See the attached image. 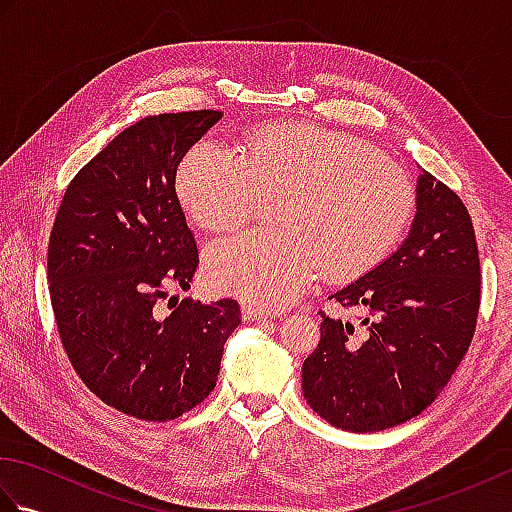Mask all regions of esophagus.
<instances>
[{
    "instance_id": "1",
    "label": "esophagus",
    "mask_w": 512,
    "mask_h": 512,
    "mask_svg": "<svg viewBox=\"0 0 512 512\" xmlns=\"http://www.w3.org/2000/svg\"><path fill=\"white\" fill-rule=\"evenodd\" d=\"M242 317H244V321H264L270 317V314L255 308V306H242Z\"/></svg>"
}]
</instances>
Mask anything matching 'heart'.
Wrapping results in <instances>:
<instances>
[{
  "label": "heart",
  "mask_w": 512,
  "mask_h": 512,
  "mask_svg": "<svg viewBox=\"0 0 512 512\" xmlns=\"http://www.w3.org/2000/svg\"><path fill=\"white\" fill-rule=\"evenodd\" d=\"M178 198L209 231H235L279 195L277 231L226 237L206 250L209 286L259 310L295 303L323 270L352 279L398 244L416 209L413 182L365 140L328 127L268 125L244 154L215 140L189 149Z\"/></svg>",
  "instance_id": "obj_1"
}]
</instances>
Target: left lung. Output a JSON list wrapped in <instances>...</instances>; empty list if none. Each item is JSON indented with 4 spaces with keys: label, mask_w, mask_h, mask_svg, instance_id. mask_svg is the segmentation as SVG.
<instances>
[{
    "label": "left lung",
    "mask_w": 512,
    "mask_h": 512,
    "mask_svg": "<svg viewBox=\"0 0 512 512\" xmlns=\"http://www.w3.org/2000/svg\"><path fill=\"white\" fill-rule=\"evenodd\" d=\"M480 255L466 206L422 171L416 217L396 253L334 292L361 328L321 314L301 369L303 398L332 427L374 433L416 418L447 387L480 312Z\"/></svg>",
    "instance_id": "left-lung-1"
}]
</instances>
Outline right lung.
Listing matches in <instances>:
<instances>
[{
	"instance_id": "right-lung-1",
	"label": "right lung",
	"mask_w": 512,
	"mask_h": 512,
	"mask_svg": "<svg viewBox=\"0 0 512 512\" xmlns=\"http://www.w3.org/2000/svg\"><path fill=\"white\" fill-rule=\"evenodd\" d=\"M198 110L123 129L65 189L48 244L50 301L63 350L94 396L149 422L211 394L237 301L169 299L187 290L198 246L176 195L184 154L220 121Z\"/></svg>"
}]
</instances>
